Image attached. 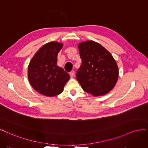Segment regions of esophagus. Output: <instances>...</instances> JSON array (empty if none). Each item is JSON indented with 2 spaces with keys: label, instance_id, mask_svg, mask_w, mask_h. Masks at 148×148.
<instances>
[{
  "label": "esophagus",
  "instance_id": "obj_1",
  "mask_svg": "<svg viewBox=\"0 0 148 148\" xmlns=\"http://www.w3.org/2000/svg\"><path fill=\"white\" fill-rule=\"evenodd\" d=\"M69 74H70V76H71V77H73L75 75V72H74V71H71V72H70Z\"/></svg>",
  "mask_w": 148,
  "mask_h": 148
}]
</instances>
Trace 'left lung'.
<instances>
[{
	"label": "left lung",
	"mask_w": 148,
	"mask_h": 148,
	"mask_svg": "<svg viewBox=\"0 0 148 148\" xmlns=\"http://www.w3.org/2000/svg\"><path fill=\"white\" fill-rule=\"evenodd\" d=\"M82 64L76 78L85 92L95 97L109 93L115 86L119 69L112 55L98 43L92 40L78 45Z\"/></svg>",
	"instance_id": "1"
}]
</instances>
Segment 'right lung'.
Instances as JSON below:
<instances>
[{"instance_id":"1","label":"right lung","mask_w":148,"mask_h":148,"mask_svg":"<svg viewBox=\"0 0 148 148\" xmlns=\"http://www.w3.org/2000/svg\"><path fill=\"white\" fill-rule=\"evenodd\" d=\"M63 44L50 42L43 45L31 59L27 70L29 83L36 91L47 97L60 94L70 78L57 66V56Z\"/></svg>"}]
</instances>
